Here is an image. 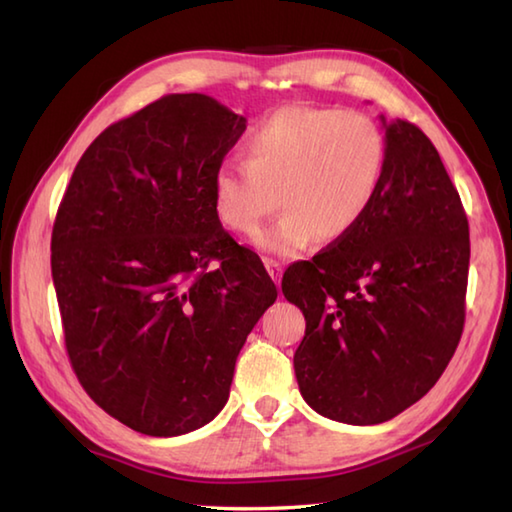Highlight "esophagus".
<instances>
[{
  "label": "esophagus",
  "mask_w": 512,
  "mask_h": 512,
  "mask_svg": "<svg viewBox=\"0 0 512 512\" xmlns=\"http://www.w3.org/2000/svg\"><path fill=\"white\" fill-rule=\"evenodd\" d=\"M265 267L269 271V276L274 278V283L280 285V280H283V265H280L274 258H265Z\"/></svg>",
  "instance_id": "34e87169"
}]
</instances>
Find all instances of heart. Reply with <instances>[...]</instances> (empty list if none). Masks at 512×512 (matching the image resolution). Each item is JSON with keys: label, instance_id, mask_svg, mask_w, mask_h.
Segmentation results:
<instances>
[{"label": "heart", "instance_id": "obj_1", "mask_svg": "<svg viewBox=\"0 0 512 512\" xmlns=\"http://www.w3.org/2000/svg\"><path fill=\"white\" fill-rule=\"evenodd\" d=\"M247 161H225L212 179L218 221L258 249L294 256L316 241L336 243L369 214L387 168V139L369 114L338 108H280L245 143ZM279 198H275V192Z\"/></svg>", "mask_w": 512, "mask_h": 512}]
</instances>
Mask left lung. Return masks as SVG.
I'll list each match as a JSON object with an SVG mask.
<instances>
[{
	"mask_svg": "<svg viewBox=\"0 0 512 512\" xmlns=\"http://www.w3.org/2000/svg\"><path fill=\"white\" fill-rule=\"evenodd\" d=\"M384 121V117H382ZM387 168L369 214L283 276L307 320L294 356L300 395L344 424H380L440 380L462 338L466 212L431 139L384 121Z\"/></svg>",
	"mask_w": 512,
	"mask_h": 512,
	"instance_id": "obj_1",
	"label": "left lung"
}]
</instances>
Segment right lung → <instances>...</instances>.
<instances>
[{
	"label": "right lung",
	"instance_id": "obj_1",
	"mask_svg": "<svg viewBox=\"0 0 512 512\" xmlns=\"http://www.w3.org/2000/svg\"><path fill=\"white\" fill-rule=\"evenodd\" d=\"M245 123L207 95H165L103 130L61 198L50 265L68 358L90 398L137 433L212 422L278 296L214 210V172Z\"/></svg>",
	"mask_w": 512,
	"mask_h": 512
}]
</instances>
